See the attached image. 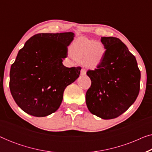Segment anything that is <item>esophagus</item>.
<instances>
[{
    "mask_svg": "<svg viewBox=\"0 0 152 152\" xmlns=\"http://www.w3.org/2000/svg\"><path fill=\"white\" fill-rule=\"evenodd\" d=\"M86 73V70H85V69H84V68H82V69L81 70V75H85Z\"/></svg>",
    "mask_w": 152,
    "mask_h": 152,
    "instance_id": "34e87169",
    "label": "esophagus"
}]
</instances>
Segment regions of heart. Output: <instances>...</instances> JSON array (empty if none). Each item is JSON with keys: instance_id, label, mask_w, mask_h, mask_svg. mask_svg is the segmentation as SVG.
I'll return each instance as SVG.
<instances>
[{"instance_id": "1", "label": "heart", "mask_w": 152, "mask_h": 152, "mask_svg": "<svg viewBox=\"0 0 152 152\" xmlns=\"http://www.w3.org/2000/svg\"><path fill=\"white\" fill-rule=\"evenodd\" d=\"M70 53L75 59L82 61L87 68H95L102 61L106 50L99 41L82 37L76 39L72 43L70 46Z\"/></svg>"}]
</instances>
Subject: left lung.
<instances>
[{"mask_svg":"<svg viewBox=\"0 0 152 152\" xmlns=\"http://www.w3.org/2000/svg\"><path fill=\"white\" fill-rule=\"evenodd\" d=\"M106 53L100 64L86 74L91 80L87 107L102 119H113L132 106L140 91V71L136 57L118 38L101 37Z\"/></svg>","mask_w":152,"mask_h":152,"instance_id":"obj_1","label":"left lung"}]
</instances>
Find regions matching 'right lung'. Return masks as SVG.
<instances>
[{
	"mask_svg": "<svg viewBox=\"0 0 152 152\" xmlns=\"http://www.w3.org/2000/svg\"><path fill=\"white\" fill-rule=\"evenodd\" d=\"M74 33H39L18 51L10 72V88L17 105L35 117L59 109L66 86L79 77L82 68L62 64Z\"/></svg>",
	"mask_w": 152,
	"mask_h": 152,
	"instance_id": "add662e5",
	"label": "right lung"
}]
</instances>
